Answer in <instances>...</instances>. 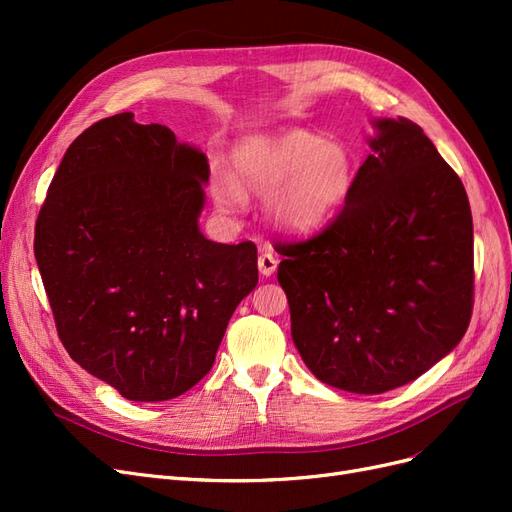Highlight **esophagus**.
<instances>
[{"label": "esophagus", "mask_w": 512, "mask_h": 512, "mask_svg": "<svg viewBox=\"0 0 512 512\" xmlns=\"http://www.w3.org/2000/svg\"><path fill=\"white\" fill-rule=\"evenodd\" d=\"M258 269H260V273L265 275V277H269V275L275 273V269H277V258H275L271 247H262V250H260Z\"/></svg>", "instance_id": "34e87169"}]
</instances>
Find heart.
I'll use <instances>...</instances> for the list:
<instances>
[{
  "instance_id": "obj_1",
  "label": "heart",
  "mask_w": 512,
  "mask_h": 512,
  "mask_svg": "<svg viewBox=\"0 0 512 512\" xmlns=\"http://www.w3.org/2000/svg\"><path fill=\"white\" fill-rule=\"evenodd\" d=\"M230 173L211 170V194L226 213L247 207V192L265 198L267 220L290 235L327 226L356 183L350 149L309 130L247 136L230 149Z\"/></svg>"
}]
</instances>
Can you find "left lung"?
I'll return each mask as SVG.
<instances>
[{
    "label": "left lung",
    "instance_id": "1",
    "mask_svg": "<svg viewBox=\"0 0 512 512\" xmlns=\"http://www.w3.org/2000/svg\"><path fill=\"white\" fill-rule=\"evenodd\" d=\"M374 126L337 218L305 241H275L303 363L320 382L361 395L425 374L461 342L474 305L461 179L414 121Z\"/></svg>",
    "mask_w": 512,
    "mask_h": 512
}]
</instances>
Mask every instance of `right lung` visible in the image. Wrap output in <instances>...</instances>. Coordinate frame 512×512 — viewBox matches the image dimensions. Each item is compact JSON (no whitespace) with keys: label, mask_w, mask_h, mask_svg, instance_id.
I'll use <instances>...</instances> for the list:
<instances>
[{"label":"right lung","mask_w":512,"mask_h":512,"mask_svg":"<svg viewBox=\"0 0 512 512\" xmlns=\"http://www.w3.org/2000/svg\"><path fill=\"white\" fill-rule=\"evenodd\" d=\"M209 162L160 123L119 113L68 147L46 192L34 254L61 344L132 401L190 391L258 284L252 241L198 230Z\"/></svg>","instance_id":"1"}]
</instances>
